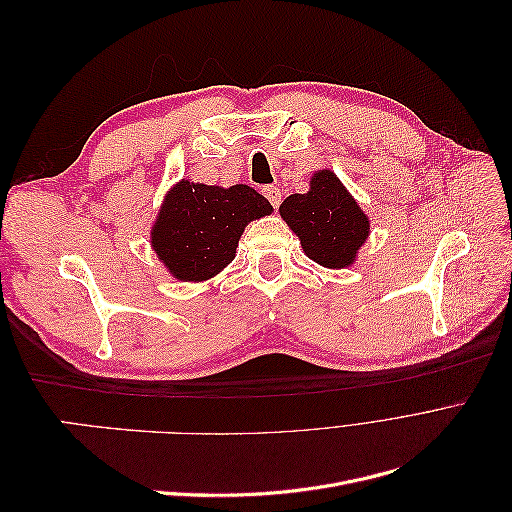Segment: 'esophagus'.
<instances>
[{
  "mask_svg": "<svg viewBox=\"0 0 512 512\" xmlns=\"http://www.w3.org/2000/svg\"><path fill=\"white\" fill-rule=\"evenodd\" d=\"M265 196H267L269 203L273 205V209L280 207V203H282V192H280V188H275V185H269V188H265Z\"/></svg>",
  "mask_w": 512,
  "mask_h": 512,
  "instance_id": "obj_1",
  "label": "esophagus"
}]
</instances>
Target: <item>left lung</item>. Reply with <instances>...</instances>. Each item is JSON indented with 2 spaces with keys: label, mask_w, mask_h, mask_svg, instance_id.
I'll return each instance as SVG.
<instances>
[{
  "label": "left lung",
  "mask_w": 512,
  "mask_h": 512,
  "mask_svg": "<svg viewBox=\"0 0 512 512\" xmlns=\"http://www.w3.org/2000/svg\"><path fill=\"white\" fill-rule=\"evenodd\" d=\"M280 215L303 252L329 269L350 267L369 237V218L331 170H318L307 194H292Z\"/></svg>",
  "instance_id": "left-lung-1"
}]
</instances>
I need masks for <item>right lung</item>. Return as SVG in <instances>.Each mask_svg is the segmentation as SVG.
I'll use <instances>...</instances> for the list:
<instances>
[{"mask_svg":"<svg viewBox=\"0 0 512 512\" xmlns=\"http://www.w3.org/2000/svg\"><path fill=\"white\" fill-rule=\"evenodd\" d=\"M273 211L250 185H205L181 179L164 198L151 247L181 282H203L235 258L245 226Z\"/></svg>","mask_w":512,"mask_h":512,"instance_id":"right-lung-1","label":"right lung"}]
</instances>
